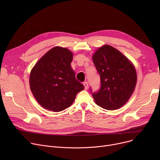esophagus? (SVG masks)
<instances>
[{
    "mask_svg": "<svg viewBox=\"0 0 160 160\" xmlns=\"http://www.w3.org/2000/svg\"><path fill=\"white\" fill-rule=\"evenodd\" d=\"M83 86H84L85 89H88V83L87 82H84L83 83Z\"/></svg>",
    "mask_w": 160,
    "mask_h": 160,
    "instance_id": "obj_1",
    "label": "esophagus"
}]
</instances>
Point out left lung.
Listing matches in <instances>:
<instances>
[{"instance_id":"8db88e82","label":"left lung","mask_w":160,"mask_h":160,"mask_svg":"<svg viewBox=\"0 0 160 160\" xmlns=\"http://www.w3.org/2000/svg\"><path fill=\"white\" fill-rule=\"evenodd\" d=\"M100 75V86L92 93L95 103L108 110H113L127 103L136 86L137 73L128 59L114 47L104 45L93 56Z\"/></svg>"}]
</instances>
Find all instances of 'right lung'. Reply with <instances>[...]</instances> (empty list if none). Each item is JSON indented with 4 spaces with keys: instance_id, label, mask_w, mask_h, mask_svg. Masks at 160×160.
I'll return each mask as SVG.
<instances>
[{
    "instance_id": "right-lung-1",
    "label": "right lung",
    "mask_w": 160,
    "mask_h": 160,
    "mask_svg": "<svg viewBox=\"0 0 160 160\" xmlns=\"http://www.w3.org/2000/svg\"><path fill=\"white\" fill-rule=\"evenodd\" d=\"M69 49L55 47L41 57L30 74V87L38 103L55 112L69 108L76 96L84 89L75 77Z\"/></svg>"
}]
</instances>
